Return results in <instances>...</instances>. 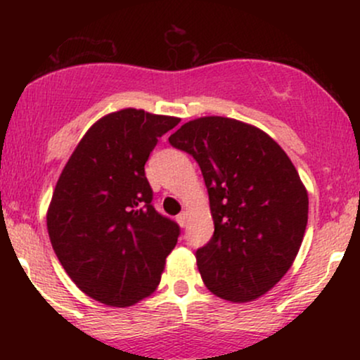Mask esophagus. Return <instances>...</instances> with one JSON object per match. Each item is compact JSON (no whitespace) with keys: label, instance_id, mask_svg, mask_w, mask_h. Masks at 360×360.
I'll return each mask as SVG.
<instances>
[{"label":"esophagus","instance_id":"obj_1","mask_svg":"<svg viewBox=\"0 0 360 360\" xmlns=\"http://www.w3.org/2000/svg\"><path fill=\"white\" fill-rule=\"evenodd\" d=\"M177 221H179L181 226L188 225V221H189V213H188V212H181L179 214H177Z\"/></svg>","mask_w":360,"mask_h":360}]
</instances>
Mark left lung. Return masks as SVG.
Returning a JSON list of instances; mask_svg holds the SVG:
<instances>
[{"mask_svg": "<svg viewBox=\"0 0 360 360\" xmlns=\"http://www.w3.org/2000/svg\"><path fill=\"white\" fill-rule=\"evenodd\" d=\"M169 143L203 174L214 223L196 250L206 288L247 303L279 283L298 254L308 223V193L286 152L259 128L205 117L184 123Z\"/></svg>", "mask_w": 360, "mask_h": 360, "instance_id": "left-lung-1", "label": "left lung"}]
</instances>
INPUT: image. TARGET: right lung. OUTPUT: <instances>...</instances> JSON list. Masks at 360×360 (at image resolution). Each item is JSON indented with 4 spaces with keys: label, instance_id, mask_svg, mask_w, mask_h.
<instances>
[{
    "label": "right lung",
    "instance_id": "obj_1",
    "mask_svg": "<svg viewBox=\"0 0 360 360\" xmlns=\"http://www.w3.org/2000/svg\"><path fill=\"white\" fill-rule=\"evenodd\" d=\"M179 118L127 108L98 120L57 181L47 230L82 292L125 308L154 292L179 225L152 205L146 162Z\"/></svg>",
    "mask_w": 360,
    "mask_h": 360
}]
</instances>
